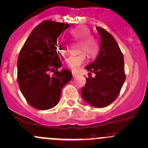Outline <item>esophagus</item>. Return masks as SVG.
I'll use <instances>...</instances> for the list:
<instances>
[{"label":"esophagus","instance_id":"esophagus-1","mask_svg":"<svg viewBox=\"0 0 148 148\" xmlns=\"http://www.w3.org/2000/svg\"><path fill=\"white\" fill-rule=\"evenodd\" d=\"M72 76H73V77H77V73H76V72H74V71H72Z\"/></svg>","mask_w":148,"mask_h":148}]
</instances>
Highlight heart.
Listing matches in <instances>:
<instances>
[{"label":"heart","instance_id":"heart-1","mask_svg":"<svg viewBox=\"0 0 148 148\" xmlns=\"http://www.w3.org/2000/svg\"><path fill=\"white\" fill-rule=\"evenodd\" d=\"M70 34L76 40H79L78 50H84L88 56L90 57L95 56L98 50V42L95 37L90 35V32L88 28L84 26L77 27L71 29ZM57 47L59 52L62 53L66 51V43L63 37H58L57 40ZM85 59L86 55L82 52L67 57L64 60V64L70 69L76 70L84 62Z\"/></svg>","mask_w":148,"mask_h":148}]
</instances>
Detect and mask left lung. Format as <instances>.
<instances>
[{"instance_id": "left-lung-1", "label": "left lung", "mask_w": 148, "mask_h": 148, "mask_svg": "<svg viewBox=\"0 0 148 148\" xmlns=\"http://www.w3.org/2000/svg\"><path fill=\"white\" fill-rule=\"evenodd\" d=\"M96 29L100 37V52L94 61L85 67L96 77L86 78L81 92L88 104L101 108L117 98L126 76L124 57L116 41L106 30L99 27Z\"/></svg>"}]
</instances>
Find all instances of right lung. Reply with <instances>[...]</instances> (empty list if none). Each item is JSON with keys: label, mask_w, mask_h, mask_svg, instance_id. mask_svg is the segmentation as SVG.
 Masks as SVG:
<instances>
[{"label": "right lung", "mask_w": 148, "mask_h": 148, "mask_svg": "<svg viewBox=\"0 0 148 148\" xmlns=\"http://www.w3.org/2000/svg\"><path fill=\"white\" fill-rule=\"evenodd\" d=\"M69 24L46 20L31 32L17 60V81L21 92L34 108L46 110L58 105L62 88L70 82L71 71L62 69L57 40ZM54 71L53 76L48 73Z\"/></svg>", "instance_id": "obj_1"}]
</instances>
